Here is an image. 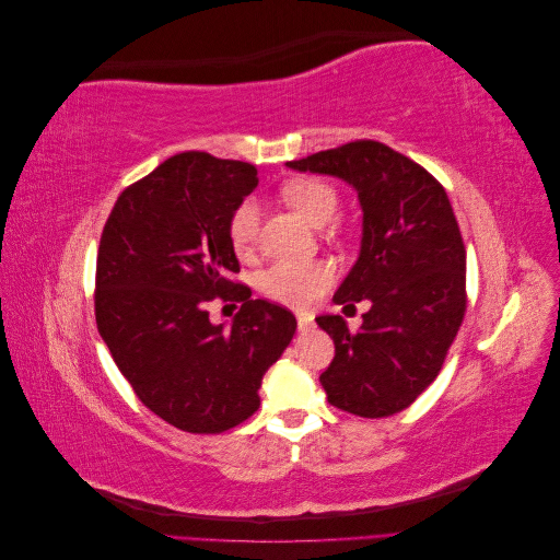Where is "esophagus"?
I'll use <instances>...</instances> for the list:
<instances>
[{
	"label": "esophagus",
	"mask_w": 560,
	"mask_h": 560,
	"mask_svg": "<svg viewBox=\"0 0 560 560\" xmlns=\"http://www.w3.org/2000/svg\"><path fill=\"white\" fill-rule=\"evenodd\" d=\"M296 322H299V331H311L313 325H315L311 313H299V315H296Z\"/></svg>",
	"instance_id": "34e87169"
}]
</instances>
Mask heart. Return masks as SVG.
<instances>
[{
  "label": "heart",
  "mask_w": 560,
  "mask_h": 560,
  "mask_svg": "<svg viewBox=\"0 0 560 560\" xmlns=\"http://www.w3.org/2000/svg\"><path fill=\"white\" fill-rule=\"evenodd\" d=\"M282 198L306 219L308 224L322 229L338 212V194L334 186L317 177H296L284 182ZM259 226H261V210L254 198L243 200L233 210L229 222V238L238 257H252L259 243ZM334 282V268L325 261H280L264 270L259 278L261 292L273 299L282 306L290 308H308L329 290Z\"/></svg>",
  "instance_id": "1"
}]
</instances>
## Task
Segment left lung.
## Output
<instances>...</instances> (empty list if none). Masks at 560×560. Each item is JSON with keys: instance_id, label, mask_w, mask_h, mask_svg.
Instances as JSON below:
<instances>
[{"instance_id": "obj_1", "label": "left lung", "mask_w": 560, "mask_h": 560, "mask_svg": "<svg viewBox=\"0 0 560 560\" xmlns=\"http://www.w3.org/2000/svg\"><path fill=\"white\" fill-rule=\"evenodd\" d=\"M287 165L343 179L362 208L360 257L334 303L369 299L371 308L358 331L341 315L315 317L336 346L319 383L341 411L399 413L439 376L467 308V254L451 200L425 167L374 140Z\"/></svg>"}]
</instances>
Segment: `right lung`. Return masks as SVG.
<instances>
[{
	"label": "right lung",
	"instance_id": "right-lung-1",
	"mask_svg": "<svg viewBox=\"0 0 560 560\" xmlns=\"http://www.w3.org/2000/svg\"><path fill=\"white\" fill-rule=\"evenodd\" d=\"M257 175L243 161L177 154L118 196L100 238L97 331L147 409L191 434L257 411L264 374L296 331L290 311L229 280L241 270L229 222ZM214 295L244 301L231 326L209 322Z\"/></svg>",
	"mask_w": 560,
	"mask_h": 560
}]
</instances>
